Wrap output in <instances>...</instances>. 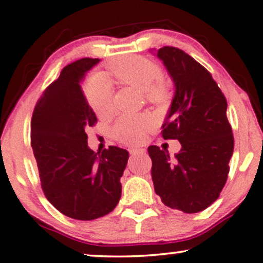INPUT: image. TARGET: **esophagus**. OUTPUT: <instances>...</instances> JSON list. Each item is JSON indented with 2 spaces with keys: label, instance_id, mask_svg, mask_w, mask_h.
Segmentation results:
<instances>
[{
  "label": "esophagus",
  "instance_id": "1",
  "mask_svg": "<svg viewBox=\"0 0 263 263\" xmlns=\"http://www.w3.org/2000/svg\"><path fill=\"white\" fill-rule=\"evenodd\" d=\"M129 152H130L132 156H135V155H144L145 154V150L144 148H137V147H133L129 150Z\"/></svg>",
  "mask_w": 263,
  "mask_h": 263
}]
</instances>
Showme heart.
I'll use <instances>...</instances> for the list:
<instances>
[{"instance_id": "1", "label": "heart", "mask_w": 263, "mask_h": 263, "mask_svg": "<svg viewBox=\"0 0 263 263\" xmlns=\"http://www.w3.org/2000/svg\"><path fill=\"white\" fill-rule=\"evenodd\" d=\"M109 74L122 85L142 90L147 102L162 103L167 99L168 87L162 80V70L156 63L141 56L117 58L108 64ZM84 97L97 116H108L112 111V87L101 76H92L84 85ZM154 126L147 115H123L112 125V137L123 144H139Z\"/></svg>"}]
</instances>
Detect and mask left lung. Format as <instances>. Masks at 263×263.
Instances as JSON below:
<instances>
[{
	"instance_id": "obj_1",
	"label": "left lung",
	"mask_w": 263,
	"mask_h": 263,
	"mask_svg": "<svg viewBox=\"0 0 263 263\" xmlns=\"http://www.w3.org/2000/svg\"><path fill=\"white\" fill-rule=\"evenodd\" d=\"M157 57L176 86L162 137L179 140L181 148L171 157L148 146L152 181L164 205L196 213L218 199L228 178L234 138L227 100L209 70L183 50L164 46Z\"/></svg>"
}]
</instances>
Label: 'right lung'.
Masks as SVG:
<instances>
[{"instance_id":"right-lung-1","label":"right lung","mask_w":263,"mask_h":263,"mask_svg":"<svg viewBox=\"0 0 263 263\" xmlns=\"http://www.w3.org/2000/svg\"><path fill=\"white\" fill-rule=\"evenodd\" d=\"M99 58L68 64L50 84L31 118V147L46 199L70 218L91 221L112 212L122 194L121 177L129 154L109 146L101 154L87 146V126L97 118L80 82Z\"/></svg>"}]
</instances>
